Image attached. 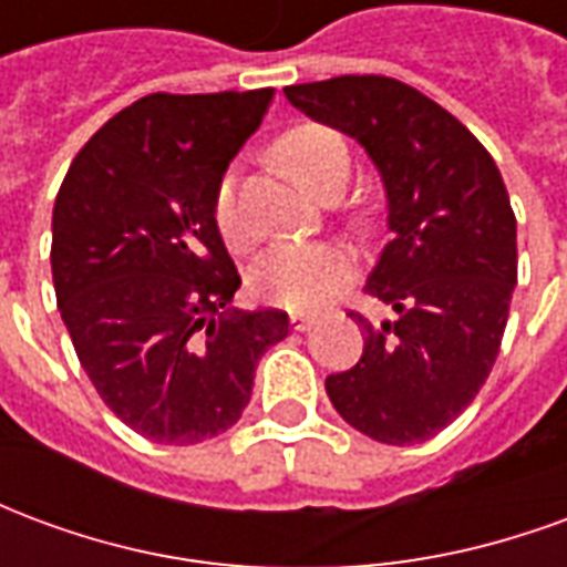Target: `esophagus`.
Masks as SVG:
<instances>
[{
    "label": "esophagus",
    "mask_w": 567,
    "mask_h": 567,
    "mask_svg": "<svg viewBox=\"0 0 567 567\" xmlns=\"http://www.w3.org/2000/svg\"><path fill=\"white\" fill-rule=\"evenodd\" d=\"M312 324H316V319L307 316V312H291V328H295V331H309Z\"/></svg>",
    "instance_id": "esophagus-1"
}]
</instances>
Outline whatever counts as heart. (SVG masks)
Segmentation results:
<instances>
[{"label": "heart", "mask_w": 567, "mask_h": 567, "mask_svg": "<svg viewBox=\"0 0 567 567\" xmlns=\"http://www.w3.org/2000/svg\"><path fill=\"white\" fill-rule=\"evenodd\" d=\"M285 163L307 182L316 194L346 185L349 175V148L343 136L321 124L291 130L279 145ZM215 227L230 248H248L251 230L239 212L236 178L224 175L215 190ZM352 276L349 251L324 243H279L248 272L251 295L282 309H316Z\"/></svg>", "instance_id": "obj_1"}]
</instances>
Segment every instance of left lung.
<instances>
[{
	"label": "left lung",
	"mask_w": 567,
	"mask_h": 567,
	"mask_svg": "<svg viewBox=\"0 0 567 567\" xmlns=\"http://www.w3.org/2000/svg\"><path fill=\"white\" fill-rule=\"evenodd\" d=\"M288 103L364 145L389 197L392 243L368 279L398 312L370 324L355 368L324 380L361 434L404 446L450 425L483 389L516 285V215L480 140L443 105L385 75L291 84Z\"/></svg>",
	"instance_id": "left-lung-1"
}]
</instances>
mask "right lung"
Listing matches in <instances>:
<instances>
[{"label": "right lung", "mask_w": 567, "mask_h": 567, "mask_svg": "<svg viewBox=\"0 0 567 567\" xmlns=\"http://www.w3.org/2000/svg\"><path fill=\"white\" fill-rule=\"evenodd\" d=\"M272 87L148 93L93 133L54 203L56 309L105 406L154 443L239 422L279 309H227L239 272L215 190L260 127Z\"/></svg>", "instance_id": "1"}]
</instances>
